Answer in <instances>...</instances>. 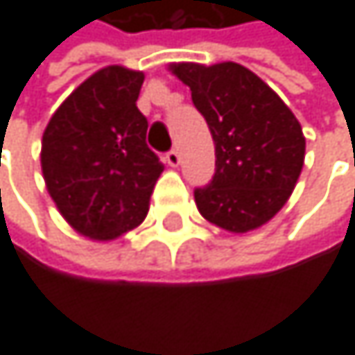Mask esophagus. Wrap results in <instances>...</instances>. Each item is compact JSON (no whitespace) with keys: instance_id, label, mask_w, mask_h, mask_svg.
<instances>
[{"instance_id":"obj_1","label":"esophagus","mask_w":355,"mask_h":355,"mask_svg":"<svg viewBox=\"0 0 355 355\" xmlns=\"http://www.w3.org/2000/svg\"><path fill=\"white\" fill-rule=\"evenodd\" d=\"M166 162H168V166H172V168H176L181 164V155H179V151L176 148H170V151L166 153Z\"/></svg>"}]
</instances>
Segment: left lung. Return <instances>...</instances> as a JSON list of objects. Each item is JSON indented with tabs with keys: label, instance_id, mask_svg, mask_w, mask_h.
<instances>
[{
	"label": "left lung",
	"instance_id": "left-lung-1",
	"mask_svg": "<svg viewBox=\"0 0 355 355\" xmlns=\"http://www.w3.org/2000/svg\"><path fill=\"white\" fill-rule=\"evenodd\" d=\"M172 72L191 89L215 142V174L196 187L200 215L230 232L272 219L296 187L304 136L279 95L239 63H176Z\"/></svg>",
	"mask_w": 355,
	"mask_h": 355
}]
</instances>
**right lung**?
<instances>
[{"label":"right lung","mask_w":355,"mask_h":355,"mask_svg":"<svg viewBox=\"0 0 355 355\" xmlns=\"http://www.w3.org/2000/svg\"><path fill=\"white\" fill-rule=\"evenodd\" d=\"M144 74L108 65L67 98L42 136V174L76 232L110 241L142 223L164 164L136 100Z\"/></svg>","instance_id":"add662e5"}]
</instances>
